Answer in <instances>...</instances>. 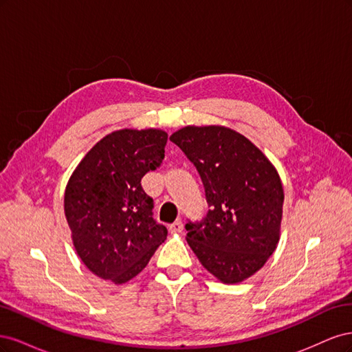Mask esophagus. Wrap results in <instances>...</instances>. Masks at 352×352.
Instances as JSON below:
<instances>
[{"instance_id":"1","label":"esophagus","mask_w":352,"mask_h":352,"mask_svg":"<svg viewBox=\"0 0 352 352\" xmlns=\"http://www.w3.org/2000/svg\"><path fill=\"white\" fill-rule=\"evenodd\" d=\"M168 229H170V232L172 233H180L184 230V223L180 221V220H176V221H173L172 225L168 226Z\"/></svg>"}]
</instances>
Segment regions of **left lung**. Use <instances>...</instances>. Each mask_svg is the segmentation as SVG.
Wrapping results in <instances>:
<instances>
[{
    "instance_id": "obj_1",
    "label": "left lung",
    "mask_w": 352,
    "mask_h": 352,
    "mask_svg": "<svg viewBox=\"0 0 352 352\" xmlns=\"http://www.w3.org/2000/svg\"><path fill=\"white\" fill-rule=\"evenodd\" d=\"M170 141L197 167L210 207L201 223L185 226L190 250L223 283L251 278L280 239L285 194L278 170L230 127L185 126Z\"/></svg>"
}]
</instances>
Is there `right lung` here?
<instances>
[{
  "mask_svg": "<svg viewBox=\"0 0 352 352\" xmlns=\"http://www.w3.org/2000/svg\"><path fill=\"white\" fill-rule=\"evenodd\" d=\"M167 133L120 129L82 158L65 190L73 247L98 278L122 285L140 274L167 238L153 219V198L141 179L162 166Z\"/></svg>",
  "mask_w": 352,
  "mask_h": 352,
  "instance_id": "add662e5",
  "label": "right lung"
}]
</instances>
